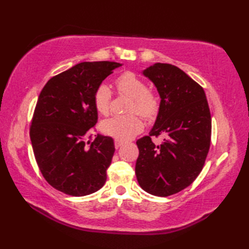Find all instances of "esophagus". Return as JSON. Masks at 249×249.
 Instances as JSON below:
<instances>
[{"mask_svg":"<svg viewBox=\"0 0 249 249\" xmlns=\"http://www.w3.org/2000/svg\"><path fill=\"white\" fill-rule=\"evenodd\" d=\"M121 145H123V141L115 139V140H114V146H115V149H119V147H120Z\"/></svg>","mask_w":249,"mask_h":249,"instance_id":"34e87169","label":"esophagus"}]
</instances>
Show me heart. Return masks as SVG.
I'll list each match as a JSON object with an SVG mask.
<instances>
[{
    "label": "heart",
    "instance_id": "heart-1",
    "mask_svg": "<svg viewBox=\"0 0 249 249\" xmlns=\"http://www.w3.org/2000/svg\"><path fill=\"white\" fill-rule=\"evenodd\" d=\"M115 86L119 92L133 98L129 112H137L145 118L154 115L158 110V100L154 93L147 91L145 82L134 72H124L116 79ZM111 91L106 84H100L94 93L95 108L100 114L107 115L110 111ZM102 129L106 135L126 141L133 139L143 129V122L137 114L112 116L105 120Z\"/></svg>",
    "mask_w": 249,
    "mask_h": 249
}]
</instances>
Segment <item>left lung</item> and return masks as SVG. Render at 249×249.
Masks as SVG:
<instances>
[{"label": "left lung", "instance_id": "8db88e82", "mask_svg": "<svg viewBox=\"0 0 249 249\" xmlns=\"http://www.w3.org/2000/svg\"><path fill=\"white\" fill-rule=\"evenodd\" d=\"M142 73L154 83L160 104L150 135L137 141L136 176L146 193L168 197L188 187L202 170L212 119L204 89L178 67L155 63ZM160 134L166 139L155 145L150 137Z\"/></svg>", "mask_w": 249, "mask_h": 249}]
</instances>
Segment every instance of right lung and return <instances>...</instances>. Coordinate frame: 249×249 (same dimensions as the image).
<instances>
[{
  "instance_id": "1",
  "label": "right lung",
  "mask_w": 249,
  "mask_h": 249,
  "mask_svg": "<svg viewBox=\"0 0 249 249\" xmlns=\"http://www.w3.org/2000/svg\"><path fill=\"white\" fill-rule=\"evenodd\" d=\"M120 66L108 61L79 63L52 77L39 94L30 128L32 147L46 181L66 195L93 194L107 179L113 139L88 138L98 119L94 93Z\"/></svg>"
}]
</instances>
